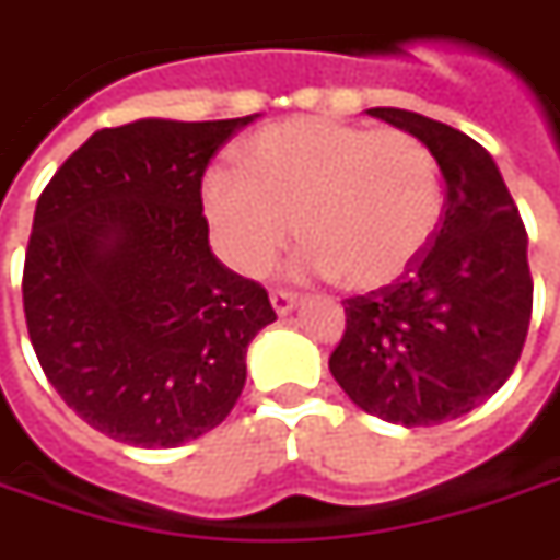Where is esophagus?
I'll return each instance as SVG.
<instances>
[{
  "instance_id": "34e87169",
  "label": "esophagus",
  "mask_w": 560,
  "mask_h": 560,
  "mask_svg": "<svg viewBox=\"0 0 560 560\" xmlns=\"http://www.w3.org/2000/svg\"><path fill=\"white\" fill-rule=\"evenodd\" d=\"M271 304H273V311L280 314V317H287L289 311L299 304V295L292 292V289H271Z\"/></svg>"
}]
</instances>
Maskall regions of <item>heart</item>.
<instances>
[{"instance_id": "obj_1", "label": "heart", "mask_w": 560, "mask_h": 560, "mask_svg": "<svg viewBox=\"0 0 560 560\" xmlns=\"http://www.w3.org/2000/svg\"><path fill=\"white\" fill-rule=\"evenodd\" d=\"M433 152L405 130L295 118L243 145L241 170H213L203 207L215 241L243 273H261L295 231L311 243L299 268L377 289L405 273L442 219Z\"/></svg>"}]
</instances>
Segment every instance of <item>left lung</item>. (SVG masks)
Masks as SVG:
<instances>
[{"label": "left lung", "instance_id": "8db88e82", "mask_svg": "<svg viewBox=\"0 0 560 560\" xmlns=\"http://www.w3.org/2000/svg\"><path fill=\"white\" fill-rule=\"evenodd\" d=\"M369 115L433 152L445 213L418 261L390 287L347 299L329 372L362 411L433 427L493 396L522 357L534 311L527 231L479 142L418 112Z\"/></svg>", "mask_w": 560, "mask_h": 560}]
</instances>
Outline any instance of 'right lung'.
<instances>
[{"instance_id":"right-lung-1","label":"right lung","mask_w":560,"mask_h":560,"mask_svg":"<svg viewBox=\"0 0 560 560\" xmlns=\"http://www.w3.org/2000/svg\"><path fill=\"white\" fill-rule=\"evenodd\" d=\"M103 127L38 195L23 314L38 365L100 433L176 448L229 418L246 347L277 319L256 280L210 249L200 179L249 125Z\"/></svg>"}]
</instances>
